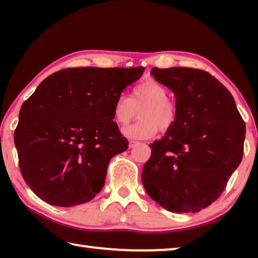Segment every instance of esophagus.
Listing matches in <instances>:
<instances>
[{"label": "esophagus", "instance_id": "1", "mask_svg": "<svg viewBox=\"0 0 258 258\" xmlns=\"http://www.w3.org/2000/svg\"><path fill=\"white\" fill-rule=\"evenodd\" d=\"M138 145H139V142L133 141V140H131V141L128 142V147H130V148H134L135 146H138Z\"/></svg>", "mask_w": 258, "mask_h": 258}]
</instances>
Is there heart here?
Wrapping results in <instances>:
<instances>
[{"mask_svg": "<svg viewBox=\"0 0 258 258\" xmlns=\"http://www.w3.org/2000/svg\"><path fill=\"white\" fill-rule=\"evenodd\" d=\"M168 91L154 80L140 83L131 91L130 98L121 95L113 106V118L119 125H127L137 112L140 119L123 130L126 137L134 140H146L154 137L157 131L171 130L177 118L175 102L167 98Z\"/></svg>", "mask_w": 258, "mask_h": 258, "instance_id": "heart-1", "label": "heart"}]
</instances>
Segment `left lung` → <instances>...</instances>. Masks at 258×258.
I'll list each match as a JSON object with an SVG mask.
<instances>
[{
    "instance_id": "obj_1",
    "label": "left lung",
    "mask_w": 258,
    "mask_h": 258,
    "mask_svg": "<svg viewBox=\"0 0 258 258\" xmlns=\"http://www.w3.org/2000/svg\"><path fill=\"white\" fill-rule=\"evenodd\" d=\"M172 90L177 118L149 145L142 183L151 199L173 213H197L222 195L243 156L246 125L229 90L195 68H152Z\"/></svg>"
}]
</instances>
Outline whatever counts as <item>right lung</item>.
Segmentation results:
<instances>
[{
    "mask_svg": "<svg viewBox=\"0 0 258 258\" xmlns=\"http://www.w3.org/2000/svg\"><path fill=\"white\" fill-rule=\"evenodd\" d=\"M145 68H66L26 100L15 131L25 182L50 205L72 207L101 191L109 161L128 148L113 121L116 100Z\"/></svg>",
    "mask_w": 258,
    "mask_h": 258,
    "instance_id": "1",
    "label": "right lung"
}]
</instances>
